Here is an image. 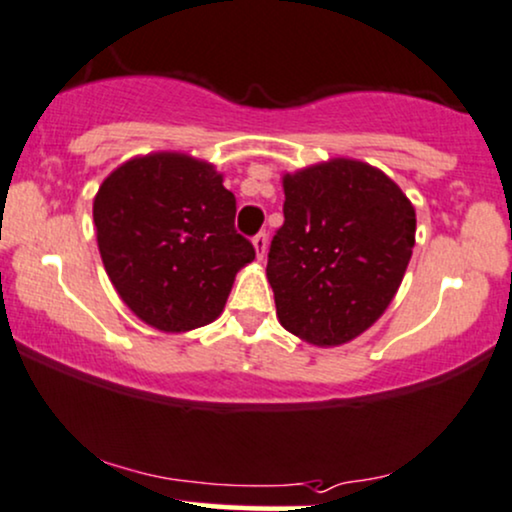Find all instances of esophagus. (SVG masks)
I'll use <instances>...</instances> for the list:
<instances>
[{
    "label": "esophagus",
    "instance_id": "obj_1",
    "mask_svg": "<svg viewBox=\"0 0 512 512\" xmlns=\"http://www.w3.org/2000/svg\"><path fill=\"white\" fill-rule=\"evenodd\" d=\"M252 245H255L257 257H260V260H264V255H267V233H264V231L257 233V236L252 238Z\"/></svg>",
    "mask_w": 512,
    "mask_h": 512
}]
</instances>
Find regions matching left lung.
Segmentation results:
<instances>
[{"instance_id":"8db88e82","label":"left lung","mask_w":512,"mask_h":512,"mask_svg":"<svg viewBox=\"0 0 512 512\" xmlns=\"http://www.w3.org/2000/svg\"><path fill=\"white\" fill-rule=\"evenodd\" d=\"M283 193L267 255L276 315L303 341L341 346L396 295L415 245V209L389 176L353 159L286 176Z\"/></svg>"}]
</instances>
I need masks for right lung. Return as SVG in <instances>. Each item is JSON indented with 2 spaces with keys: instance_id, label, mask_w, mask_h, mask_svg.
Masks as SVG:
<instances>
[{
  "instance_id": "obj_1",
  "label": "right lung",
  "mask_w": 512,
  "mask_h": 512,
  "mask_svg": "<svg viewBox=\"0 0 512 512\" xmlns=\"http://www.w3.org/2000/svg\"><path fill=\"white\" fill-rule=\"evenodd\" d=\"M97 243L121 300L159 331H188L224 310L255 248L236 231V197L214 166L186 155L131 159L97 190Z\"/></svg>"
}]
</instances>
